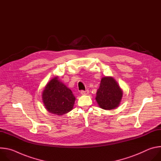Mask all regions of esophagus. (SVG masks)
Segmentation results:
<instances>
[{
  "label": "esophagus",
  "instance_id": "obj_1",
  "mask_svg": "<svg viewBox=\"0 0 161 161\" xmlns=\"http://www.w3.org/2000/svg\"><path fill=\"white\" fill-rule=\"evenodd\" d=\"M81 94L82 95H88L89 94V91L88 90H81Z\"/></svg>",
  "mask_w": 161,
  "mask_h": 161
}]
</instances>
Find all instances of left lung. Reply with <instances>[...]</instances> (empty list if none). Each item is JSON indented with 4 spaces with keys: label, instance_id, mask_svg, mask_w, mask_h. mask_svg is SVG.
I'll return each mask as SVG.
<instances>
[{
    "label": "left lung",
    "instance_id": "obj_1",
    "mask_svg": "<svg viewBox=\"0 0 161 161\" xmlns=\"http://www.w3.org/2000/svg\"><path fill=\"white\" fill-rule=\"evenodd\" d=\"M122 91L117 82L111 77L102 78L96 99L104 109H113L119 106L122 97Z\"/></svg>",
    "mask_w": 161,
    "mask_h": 161
}]
</instances>
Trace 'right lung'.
<instances>
[{"instance_id":"obj_1","label":"right lung","mask_w":161,"mask_h":161,"mask_svg":"<svg viewBox=\"0 0 161 161\" xmlns=\"http://www.w3.org/2000/svg\"><path fill=\"white\" fill-rule=\"evenodd\" d=\"M42 98L46 109L58 115L71 111L76 99L72 91L60 81L58 77L53 78L46 86Z\"/></svg>"}]
</instances>
